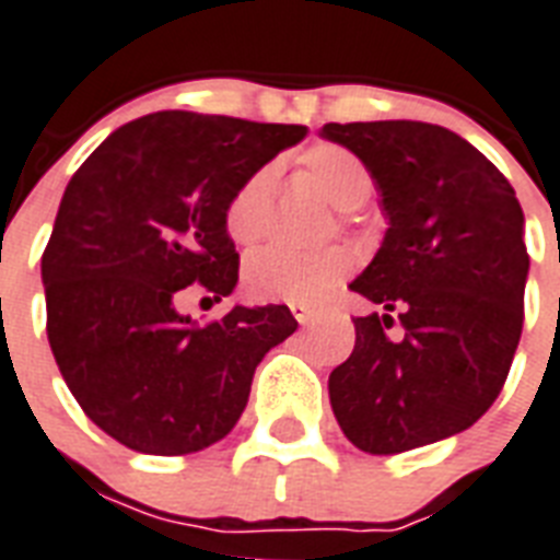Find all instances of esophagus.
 I'll use <instances>...</instances> for the list:
<instances>
[{
	"instance_id": "34e87169",
	"label": "esophagus",
	"mask_w": 560,
	"mask_h": 560,
	"mask_svg": "<svg viewBox=\"0 0 560 560\" xmlns=\"http://www.w3.org/2000/svg\"><path fill=\"white\" fill-rule=\"evenodd\" d=\"M290 311H293V316H296L299 325H311L316 319V307H311V305H290Z\"/></svg>"
}]
</instances>
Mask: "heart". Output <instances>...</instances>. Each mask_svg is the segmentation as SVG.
Returning <instances> with one entry per match:
<instances>
[{"mask_svg": "<svg viewBox=\"0 0 560 560\" xmlns=\"http://www.w3.org/2000/svg\"><path fill=\"white\" fill-rule=\"evenodd\" d=\"M305 179L337 209H358L374 188L372 171L358 153L331 142L311 144L299 156ZM272 168H258L241 179L223 206V229L235 246H255L270 232L272 220ZM354 267L349 246H328L316 253L261 249L244 264V288L258 302L314 305Z\"/></svg>", "mask_w": 560, "mask_h": 560, "instance_id": "obj_1", "label": "heart"}]
</instances>
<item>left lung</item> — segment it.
Returning a JSON list of instances; mask_svg holds the SVG:
<instances>
[{
	"instance_id": "1",
	"label": "left lung",
	"mask_w": 560,
	"mask_h": 560,
	"mask_svg": "<svg viewBox=\"0 0 560 560\" xmlns=\"http://www.w3.org/2000/svg\"><path fill=\"white\" fill-rule=\"evenodd\" d=\"M319 136L366 162L389 223L349 284L386 314L354 319V351L328 377L334 416L372 456L451 439L486 416L521 342V202L474 144L439 125L354 121ZM392 322L400 338L388 337Z\"/></svg>"
}]
</instances>
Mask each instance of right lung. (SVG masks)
<instances>
[{"label":"right lung","mask_w":560,"mask_h":560,"mask_svg":"<svg viewBox=\"0 0 560 560\" xmlns=\"http://www.w3.org/2000/svg\"><path fill=\"white\" fill-rule=\"evenodd\" d=\"M307 136L302 125L165 109L118 127L74 171L43 253L46 331L81 409L136 453L220 442L255 366L296 331L288 305H235L197 325L188 284H237L223 206L237 183Z\"/></svg>","instance_id":"right-lung-1"}]
</instances>
